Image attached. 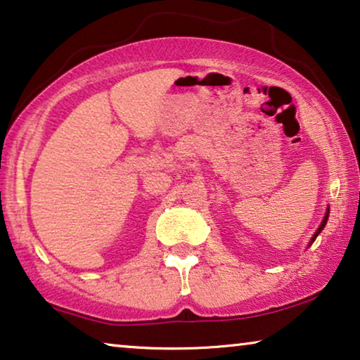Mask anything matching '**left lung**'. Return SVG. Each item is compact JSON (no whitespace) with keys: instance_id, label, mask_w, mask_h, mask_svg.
Listing matches in <instances>:
<instances>
[{"instance_id":"8db88e82","label":"left lung","mask_w":360,"mask_h":360,"mask_svg":"<svg viewBox=\"0 0 360 360\" xmlns=\"http://www.w3.org/2000/svg\"><path fill=\"white\" fill-rule=\"evenodd\" d=\"M328 217H330V208H326V213H325V217H323V221H321V224H320V226H319V229H317V231H315V234L312 236V239H310V243H309V245H310V244H312L315 239H317V236H319V234L321 233V229H323V228H325V224H326V221H328Z\"/></svg>"}]
</instances>
